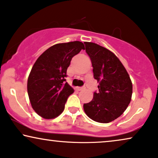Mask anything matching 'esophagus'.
I'll return each mask as SVG.
<instances>
[{
    "instance_id": "34e87169",
    "label": "esophagus",
    "mask_w": 158,
    "mask_h": 158,
    "mask_svg": "<svg viewBox=\"0 0 158 158\" xmlns=\"http://www.w3.org/2000/svg\"><path fill=\"white\" fill-rule=\"evenodd\" d=\"M77 89L78 91H81V90H83V89H85V87H77Z\"/></svg>"
}]
</instances>
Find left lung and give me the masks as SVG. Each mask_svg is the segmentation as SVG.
<instances>
[{"label":"left lung","mask_w":158,"mask_h":158,"mask_svg":"<svg viewBox=\"0 0 158 158\" xmlns=\"http://www.w3.org/2000/svg\"><path fill=\"white\" fill-rule=\"evenodd\" d=\"M90 57L93 76L99 83V92L83 106L86 114L93 120L109 123L126 110L133 93L132 81L126 69L112 52L97 44L84 42Z\"/></svg>","instance_id":"8db88e82"}]
</instances>
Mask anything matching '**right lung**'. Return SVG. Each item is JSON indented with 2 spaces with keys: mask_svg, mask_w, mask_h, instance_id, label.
<instances>
[{
  "mask_svg": "<svg viewBox=\"0 0 158 158\" xmlns=\"http://www.w3.org/2000/svg\"><path fill=\"white\" fill-rule=\"evenodd\" d=\"M85 49L81 41L57 44L43 52L32 68L27 79V93L32 108L44 119L58 117L68 98L74 90L65 82L73 56Z\"/></svg>",
  "mask_w": 158,
  "mask_h": 158,
  "instance_id": "add662e5",
  "label": "right lung"
}]
</instances>
